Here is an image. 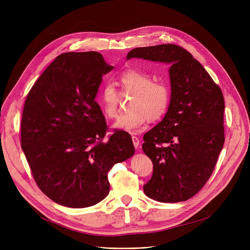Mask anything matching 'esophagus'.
<instances>
[{"mask_svg":"<svg viewBox=\"0 0 250 250\" xmlns=\"http://www.w3.org/2000/svg\"><path fill=\"white\" fill-rule=\"evenodd\" d=\"M132 139V142H133V146L135 148H138V146H139V139L136 137V136H132L131 137Z\"/></svg>","mask_w":250,"mask_h":250,"instance_id":"obj_1","label":"esophagus"}]
</instances>
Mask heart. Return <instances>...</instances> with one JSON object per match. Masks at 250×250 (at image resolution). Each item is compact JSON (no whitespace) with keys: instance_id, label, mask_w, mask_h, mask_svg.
<instances>
[{"instance_id":"1","label":"heart","mask_w":250,"mask_h":250,"mask_svg":"<svg viewBox=\"0 0 250 250\" xmlns=\"http://www.w3.org/2000/svg\"><path fill=\"white\" fill-rule=\"evenodd\" d=\"M123 93L133 94L129 103V112L123 114L115 127L127 132H135L144 126L147 120L154 122L166 112L170 103V90L164 83L153 82L151 75L137 69H128L119 76ZM120 94L111 83L101 91L98 102L104 114L115 119L119 113Z\"/></svg>"}]
</instances>
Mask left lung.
<instances>
[{
	"mask_svg": "<svg viewBox=\"0 0 250 250\" xmlns=\"http://www.w3.org/2000/svg\"><path fill=\"white\" fill-rule=\"evenodd\" d=\"M130 58L170 65L168 111L144 136L142 149L153 163L144 191L162 203L186 201L208 180L224 146L223 92L202 64L178 45L136 47L127 53Z\"/></svg>",
	"mask_w": 250,
	"mask_h": 250,
	"instance_id": "obj_1",
	"label": "left lung"
}]
</instances>
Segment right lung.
Segmentation results:
<instances>
[{"label": "right lung", "instance_id": "obj_1", "mask_svg": "<svg viewBox=\"0 0 250 250\" xmlns=\"http://www.w3.org/2000/svg\"><path fill=\"white\" fill-rule=\"evenodd\" d=\"M114 66L96 51L57 56L30 89L23 106L21 148L40 189L55 203L87 208L110 192L108 173L134 153L131 136L106 123L96 96Z\"/></svg>", "mask_w": 250, "mask_h": 250}]
</instances>
